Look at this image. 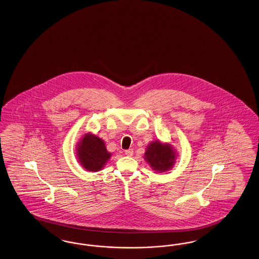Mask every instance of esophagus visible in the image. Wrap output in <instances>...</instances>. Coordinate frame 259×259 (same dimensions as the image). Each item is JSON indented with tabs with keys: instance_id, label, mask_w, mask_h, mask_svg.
Instances as JSON below:
<instances>
[{
	"instance_id": "1",
	"label": "esophagus",
	"mask_w": 259,
	"mask_h": 259,
	"mask_svg": "<svg viewBox=\"0 0 259 259\" xmlns=\"http://www.w3.org/2000/svg\"><path fill=\"white\" fill-rule=\"evenodd\" d=\"M133 154H134V150H133L132 148L125 150V155L128 156V157H131V156H133Z\"/></svg>"
}]
</instances>
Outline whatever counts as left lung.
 <instances>
[{"label":"left lung","instance_id":"8db88e82","mask_svg":"<svg viewBox=\"0 0 259 259\" xmlns=\"http://www.w3.org/2000/svg\"><path fill=\"white\" fill-rule=\"evenodd\" d=\"M145 161L158 172H165L170 169L176 161V153L169 144H163L160 141L150 143L146 147Z\"/></svg>","mask_w":259,"mask_h":259}]
</instances>
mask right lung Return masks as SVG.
<instances>
[{
    "mask_svg": "<svg viewBox=\"0 0 259 259\" xmlns=\"http://www.w3.org/2000/svg\"><path fill=\"white\" fill-rule=\"evenodd\" d=\"M79 163L89 171H99L111 157L107 151L103 140L96 135L88 133L77 145Z\"/></svg>",
    "mask_w": 259,
    "mask_h": 259,
    "instance_id": "obj_1",
    "label": "right lung"
}]
</instances>
